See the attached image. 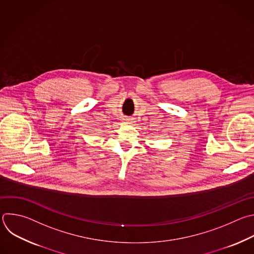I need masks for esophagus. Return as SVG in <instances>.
Wrapping results in <instances>:
<instances>
[{
	"instance_id": "esophagus-1",
	"label": "esophagus",
	"mask_w": 254,
	"mask_h": 254,
	"mask_svg": "<svg viewBox=\"0 0 254 254\" xmlns=\"http://www.w3.org/2000/svg\"><path fill=\"white\" fill-rule=\"evenodd\" d=\"M123 122H124V124H132L133 123L132 119H130V118H124Z\"/></svg>"
}]
</instances>
